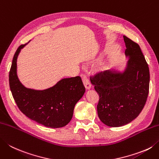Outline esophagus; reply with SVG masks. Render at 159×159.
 <instances>
[{
    "instance_id": "34e87169",
    "label": "esophagus",
    "mask_w": 159,
    "mask_h": 159,
    "mask_svg": "<svg viewBox=\"0 0 159 159\" xmlns=\"http://www.w3.org/2000/svg\"><path fill=\"white\" fill-rule=\"evenodd\" d=\"M81 79H82V80H83V83L84 84V85H85V88L87 89H89L91 88V83H90V81L88 79V78L87 77V76L85 75V74H81Z\"/></svg>"
}]
</instances>
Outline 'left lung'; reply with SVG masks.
Listing matches in <instances>:
<instances>
[{
  "label": "left lung",
  "instance_id": "left-lung-1",
  "mask_svg": "<svg viewBox=\"0 0 159 159\" xmlns=\"http://www.w3.org/2000/svg\"><path fill=\"white\" fill-rule=\"evenodd\" d=\"M130 57L123 74L98 71L90 76L99 94L97 112L102 123L110 127L125 125L141 113L147 101L150 87V71L138 43L123 36Z\"/></svg>",
  "mask_w": 159,
  "mask_h": 159
}]
</instances>
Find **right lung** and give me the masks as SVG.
Wrapping results in <instances>:
<instances>
[{"mask_svg":"<svg viewBox=\"0 0 159 159\" xmlns=\"http://www.w3.org/2000/svg\"><path fill=\"white\" fill-rule=\"evenodd\" d=\"M21 45L14 56L9 74V87L18 107L26 116L52 128L64 127L71 120L76 102L85 92L79 76L63 79L48 89L37 91L25 88L18 79L16 61Z\"/></svg>","mask_w":159,"mask_h":159,"instance_id":"obj_1","label":"right lung"}]
</instances>
